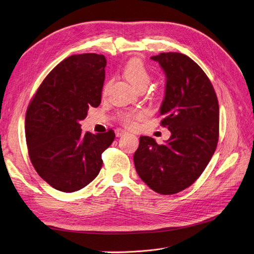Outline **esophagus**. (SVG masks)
Wrapping results in <instances>:
<instances>
[{
	"label": "esophagus",
	"mask_w": 254,
	"mask_h": 254,
	"mask_svg": "<svg viewBox=\"0 0 254 254\" xmlns=\"http://www.w3.org/2000/svg\"><path fill=\"white\" fill-rule=\"evenodd\" d=\"M127 133V131H125V130H123V129H117L115 130V134H117V136H123V135H125Z\"/></svg>",
	"instance_id": "34e87169"
}]
</instances>
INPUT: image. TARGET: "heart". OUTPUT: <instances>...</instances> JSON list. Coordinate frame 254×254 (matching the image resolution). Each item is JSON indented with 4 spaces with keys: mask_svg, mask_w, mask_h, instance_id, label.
Instances as JSON below:
<instances>
[{
    "mask_svg": "<svg viewBox=\"0 0 254 254\" xmlns=\"http://www.w3.org/2000/svg\"><path fill=\"white\" fill-rule=\"evenodd\" d=\"M124 77L132 84L133 87L139 89L141 87H147L150 80V75L145 64L139 59H131L125 64L123 68ZM110 86V81L106 82L103 88V93L105 94ZM144 117V112L133 111V112H123L120 114V121L126 126H132L135 120Z\"/></svg>",
    "mask_w": 254,
    "mask_h": 254,
    "instance_id": "obj_1",
    "label": "heart"
}]
</instances>
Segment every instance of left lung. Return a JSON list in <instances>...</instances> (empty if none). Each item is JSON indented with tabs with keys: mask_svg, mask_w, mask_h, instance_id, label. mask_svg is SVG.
Instances as JSON below:
<instances>
[{
	"mask_svg": "<svg viewBox=\"0 0 254 254\" xmlns=\"http://www.w3.org/2000/svg\"><path fill=\"white\" fill-rule=\"evenodd\" d=\"M151 59L166 76L160 115L172 135L162 145L140 136L133 161L151 190L172 195L191 186L209 164L218 142L219 107L210 79L194 60L172 52Z\"/></svg>",
	"mask_w": 254,
	"mask_h": 254,
	"instance_id": "1",
	"label": "left lung"
}]
</instances>
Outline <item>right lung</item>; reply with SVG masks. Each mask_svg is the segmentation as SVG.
<instances>
[{
    "mask_svg": "<svg viewBox=\"0 0 254 254\" xmlns=\"http://www.w3.org/2000/svg\"><path fill=\"white\" fill-rule=\"evenodd\" d=\"M106 58L94 53L72 55L45 77L28 105L25 135L33 166L50 186L72 193L93 181L102 153L115 134L83 133L80 121L101 104Z\"/></svg>",
    "mask_w": 254,
    "mask_h": 254,
    "instance_id": "right-lung-1",
    "label": "right lung"
}]
</instances>
